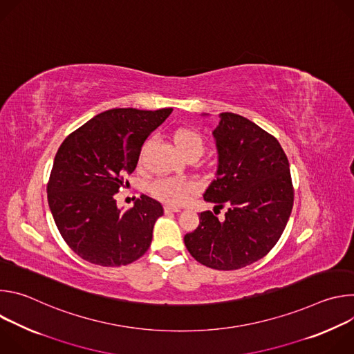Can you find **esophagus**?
I'll list each match as a JSON object with an SVG mask.
<instances>
[{
  "instance_id": "34e87169",
  "label": "esophagus",
  "mask_w": 354,
  "mask_h": 354,
  "mask_svg": "<svg viewBox=\"0 0 354 354\" xmlns=\"http://www.w3.org/2000/svg\"><path fill=\"white\" fill-rule=\"evenodd\" d=\"M164 210H165L167 214H169V213H179V212H180V209H179V207H175V206H165Z\"/></svg>"
}]
</instances>
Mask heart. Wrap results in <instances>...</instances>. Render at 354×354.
I'll return each instance as SVG.
<instances>
[{
  "mask_svg": "<svg viewBox=\"0 0 354 354\" xmlns=\"http://www.w3.org/2000/svg\"><path fill=\"white\" fill-rule=\"evenodd\" d=\"M175 147L185 157L189 154L200 156L205 149L201 136L189 127H178L171 134ZM149 192L168 205H180L194 192V185L180 178H160L149 185Z\"/></svg>",
  "mask_w": 354,
  "mask_h": 354,
  "instance_id": "1",
  "label": "heart"
}]
</instances>
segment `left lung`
<instances>
[{
  "label": "left lung",
  "mask_w": 354,
  "mask_h": 354,
  "mask_svg": "<svg viewBox=\"0 0 354 354\" xmlns=\"http://www.w3.org/2000/svg\"><path fill=\"white\" fill-rule=\"evenodd\" d=\"M213 136L218 153L216 179L203 197L217 209L185 235L190 255L212 269L236 270L266 257L280 239L294 203L288 160L280 142L243 116L224 112Z\"/></svg>",
  "instance_id": "1"
}]
</instances>
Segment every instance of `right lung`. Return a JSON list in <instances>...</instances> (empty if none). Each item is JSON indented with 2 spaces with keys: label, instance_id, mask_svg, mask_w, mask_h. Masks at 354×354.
Segmentation results:
<instances>
[{
  "label": "right lung",
  "instance_id": "obj_1",
  "mask_svg": "<svg viewBox=\"0 0 354 354\" xmlns=\"http://www.w3.org/2000/svg\"><path fill=\"white\" fill-rule=\"evenodd\" d=\"M171 113L172 108L111 109L62 142L47 183L48 207L62 236L84 261L126 266L148 250L164 214L161 203L141 194L122 212L113 194L136 169L147 137Z\"/></svg>",
  "mask_w": 354,
  "mask_h": 354
}]
</instances>
